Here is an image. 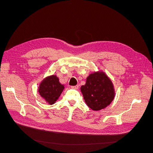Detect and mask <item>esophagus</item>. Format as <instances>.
I'll use <instances>...</instances> for the list:
<instances>
[{
  "instance_id": "1",
  "label": "esophagus",
  "mask_w": 153,
  "mask_h": 153,
  "mask_svg": "<svg viewBox=\"0 0 153 153\" xmlns=\"http://www.w3.org/2000/svg\"><path fill=\"white\" fill-rule=\"evenodd\" d=\"M71 88L73 89H79V85H74V86H71Z\"/></svg>"
}]
</instances>
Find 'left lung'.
<instances>
[{"label":"left lung","mask_w":153,"mask_h":153,"mask_svg":"<svg viewBox=\"0 0 153 153\" xmlns=\"http://www.w3.org/2000/svg\"><path fill=\"white\" fill-rule=\"evenodd\" d=\"M81 90L87 106L93 110H100L110 105L115 92L110 79L103 72H94L87 77Z\"/></svg>","instance_id":"obj_1"}]
</instances>
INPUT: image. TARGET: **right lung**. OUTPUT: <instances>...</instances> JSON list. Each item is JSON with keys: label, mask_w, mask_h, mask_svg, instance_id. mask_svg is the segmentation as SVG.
I'll use <instances>...</instances> for the list:
<instances>
[{"label": "right lung", "mask_w": 153, "mask_h": 153, "mask_svg": "<svg viewBox=\"0 0 153 153\" xmlns=\"http://www.w3.org/2000/svg\"><path fill=\"white\" fill-rule=\"evenodd\" d=\"M64 89V87L60 84L58 77L53 75L43 80L40 84L38 92L40 95L51 105L58 99Z\"/></svg>", "instance_id": "right-lung-1"}]
</instances>
